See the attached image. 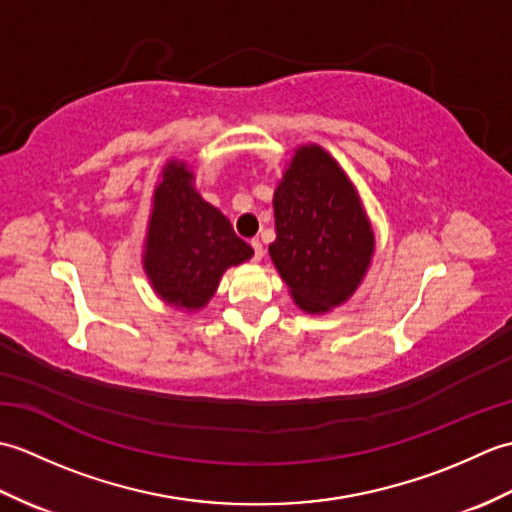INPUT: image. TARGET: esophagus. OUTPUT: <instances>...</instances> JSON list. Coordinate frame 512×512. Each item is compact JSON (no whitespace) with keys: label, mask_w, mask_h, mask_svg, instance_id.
I'll return each instance as SVG.
<instances>
[{"label":"esophagus","mask_w":512,"mask_h":512,"mask_svg":"<svg viewBox=\"0 0 512 512\" xmlns=\"http://www.w3.org/2000/svg\"><path fill=\"white\" fill-rule=\"evenodd\" d=\"M250 246H253V259H255V262H259V259L264 257L262 242H259V239H250Z\"/></svg>","instance_id":"esophagus-1"}]
</instances>
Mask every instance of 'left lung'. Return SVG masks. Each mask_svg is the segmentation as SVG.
<instances>
[{"label": "left lung", "mask_w": 512, "mask_h": 512, "mask_svg": "<svg viewBox=\"0 0 512 512\" xmlns=\"http://www.w3.org/2000/svg\"><path fill=\"white\" fill-rule=\"evenodd\" d=\"M270 259L301 310L328 312L354 295L374 255V231L350 178L328 151L303 145L275 189Z\"/></svg>", "instance_id": "obj_1"}]
</instances>
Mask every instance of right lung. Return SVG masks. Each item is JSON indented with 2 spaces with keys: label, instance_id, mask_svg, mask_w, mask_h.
Here are the masks:
<instances>
[{
  "label": "right lung",
  "instance_id": "right-lung-1",
  "mask_svg": "<svg viewBox=\"0 0 512 512\" xmlns=\"http://www.w3.org/2000/svg\"><path fill=\"white\" fill-rule=\"evenodd\" d=\"M160 178L145 239V273L169 306L200 310L215 295L224 270L244 264L253 248L202 200L184 162L169 160Z\"/></svg>",
  "mask_w": 512,
  "mask_h": 512
}]
</instances>
